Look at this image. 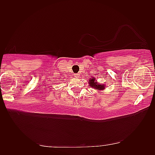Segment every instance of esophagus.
Segmentation results:
<instances>
[{
	"label": "esophagus",
	"instance_id": "obj_1",
	"mask_svg": "<svg viewBox=\"0 0 155 155\" xmlns=\"http://www.w3.org/2000/svg\"><path fill=\"white\" fill-rule=\"evenodd\" d=\"M74 77H75L76 78H78V77H80V74H78V73H76V74H74Z\"/></svg>",
	"mask_w": 155,
	"mask_h": 155
}]
</instances>
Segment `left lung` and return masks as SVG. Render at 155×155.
<instances>
[{"mask_svg":"<svg viewBox=\"0 0 155 155\" xmlns=\"http://www.w3.org/2000/svg\"><path fill=\"white\" fill-rule=\"evenodd\" d=\"M88 83H89L90 87L92 88H94V89L98 90V91H101V90H104V88H105L104 84H99L97 82V81L95 80V78H91L90 80L88 81Z\"/></svg>","mask_w":155,"mask_h":155,"instance_id":"1","label":"left lung"}]
</instances>
